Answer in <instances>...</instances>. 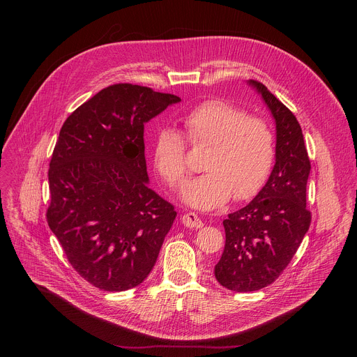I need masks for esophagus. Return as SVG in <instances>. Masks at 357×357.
Segmentation results:
<instances>
[{
    "instance_id": "obj_1",
    "label": "esophagus",
    "mask_w": 357,
    "mask_h": 357,
    "mask_svg": "<svg viewBox=\"0 0 357 357\" xmlns=\"http://www.w3.org/2000/svg\"><path fill=\"white\" fill-rule=\"evenodd\" d=\"M181 220H182V223H183L186 227H189V229H200V227L203 226V223H202V220L199 219V216H197L196 213H193V212L185 213V215L181 218Z\"/></svg>"
}]
</instances>
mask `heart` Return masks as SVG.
<instances>
[{
    "label": "heart",
    "mask_w": 357,
    "mask_h": 357,
    "mask_svg": "<svg viewBox=\"0 0 357 357\" xmlns=\"http://www.w3.org/2000/svg\"><path fill=\"white\" fill-rule=\"evenodd\" d=\"M183 134L192 146H208L202 168L206 172L183 190L189 206L199 211L222 208L233 196L245 200L267 181L275 158V134L270 123L225 100H206L182 117ZM174 128H160L152 141V161L174 189L189 174L188 143Z\"/></svg>",
    "instance_id": "1"
}]
</instances>
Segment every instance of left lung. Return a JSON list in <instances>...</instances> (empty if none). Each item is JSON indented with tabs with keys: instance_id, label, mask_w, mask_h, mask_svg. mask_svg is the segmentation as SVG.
<instances>
[{
	"instance_id": "1",
	"label": "left lung",
	"mask_w": 357,
	"mask_h": 357,
	"mask_svg": "<svg viewBox=\"0 0 357 357\" xmlns=\"http://www.w3.org/2000/svg\"><path fill=\"white\" fill-rule=\"evenodd\" d=\"M250 84L261 93L275 119L277 146L266 186L247 206L223 220L226 244L215 275L236 292L273 284L291 263L312 219L307 209L311 161L301 126L263 83L250 80Z\"/></svg>"
}]
</instances>
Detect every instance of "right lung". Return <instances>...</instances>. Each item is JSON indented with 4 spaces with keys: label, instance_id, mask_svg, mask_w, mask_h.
Instances as JSON below:
<instances>
[{
    "label": "right lung",
    "instance_id": "add662e5",
    "mask_svg": "<svg viewBox=\"0 0 357 357\" xmlns=\"http://www.w3.org/2000/svg\"><path fill=\"white\" fill-rule=\"evenodd\" d=\"M181 98L117 83L63 123L49 162L46 220L77 274L103 291L139 285L176 212L146 186L144 124Z\"/></svg>",
    "mask_w": 357,
    "mask_h": 357
}]
</instances>
